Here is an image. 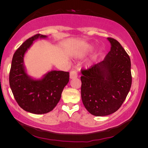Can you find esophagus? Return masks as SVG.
Instances as JSON below:
<instances>
[{
	"label": "esophagus",
	"instance_id": "esophagus-1",
	"mask_svg": "<svg viewBox=\"0 0 148 148\" xmlns=\"http://www.w3.org/2000/svg\"><path fill=\"white\" fill-rule=\"evenodd\" d=\"M78 77V75H77V72L75 70L73 71H71L70 73V79H73V78H76Z\"/></svg>",
	"mask_w": 148,
	"mask_h": 148
}]
</instances>
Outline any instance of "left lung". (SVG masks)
Segmentation results:
<instances>
[{"label": "left lung", "mask_w": 148, "mask_h": 148, "mask_svg": "<svg viewBox=\"0 0 148 148\" xmlns=\"http://www.w3.org/2000/svg\"><path fill=\"white\" fill-rule=\"evenodd\" d=\"M107 39L111 48L104 60L87 69H82L83 104L95 116L108 115L117 111L132 86L129 56L117 40Z\"/></svg>", "instance_id": "8db88e82"}]
</instances>
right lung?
<instances>
[{
  "label": "right lung",
  "mask_w": 148,
  "mask_h": 148,
  "mask_svg": "<svg viewBox=\"0 0 148 148\" xmlns=\"http://www.w3.org/2000/svg\"><path fill=\"white\" fill-rule=\"evenodd\" d=\"M46 38L36 34L25 41L13 54L9 75L12 93L21 108L34 114H46L59 102L62 91L69 82V72L51 71L41 80L30 78L23 66L26 51L35 39Z\"/></svg>",
  "instance_id": "right-lung-1"
}]
</instances>
